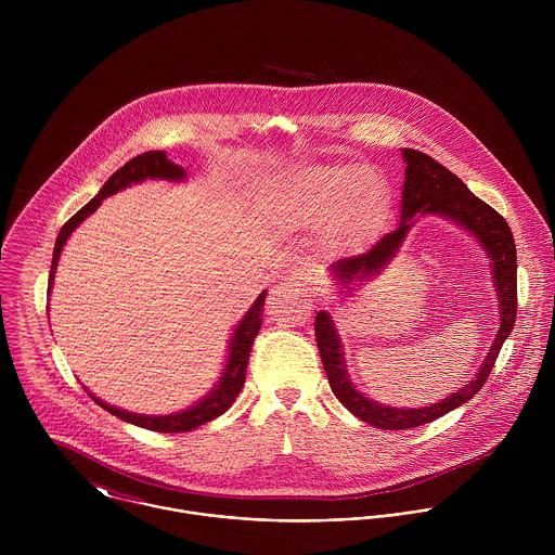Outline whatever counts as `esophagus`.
Masks as SVG:
<instances>
[{"instance_id": "obj_1", "label": "esophagus", "mask_w": 555, "mask_h": 555, "mask_svg": "<svg viewBox=\"0 0 555 555\" xmlns=\"http://www.w3.org/2000/svg\"><path fill=\"white\" fill-rule=\"evenodd\" d=\"M280 293H301V295H308V297H314L317 293V284H314V278L304 271V269H297V271H291L286 273L278 286H275Z\"/></svg>"}]
</instances>
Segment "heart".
<instances>
[{"instance_id": "obj_1", "label": "heart", "mask_w": 555, "mask_h": 555, "mask_svg": "<svg viewBox=\"0 0 555 555\" xmlns=\"http://www.w3.org/2000/svg\"><path fill=\"white\" fill-rule=\"evenodd\" d=\"M267 216L288 229L318 227L326 220L328 241L357 247L372 235L383 211L380 188L365 168L299 166L278 177L264 198Z\"/></svg>"}]
</instances>
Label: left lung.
Listing matches in <instances>:
<instances>
[{
	"mask_svg": "<svg viewBox=\"0 0 555 555\" xmlns=\"http://www.w3.org/2000/svg\"><path fill=\"white\" fill-rule=\"evenodd\" d=\"M401 159L405 164V179L401 190L399 224L393 233L380 238L370 251L354 258H341L328 267L335 280L333 284L339 286V295H350L359 291V286L380 275L399 254V247L421 218H442L466 231L489 258L500 322L489 352L468 385L436 403H427L421 408H397L380 403L357 389L348 374L344 341L339 337L333 314L320 310L314 326L318 350L331 391L357 418L378 429L418 427L470 401L493 370L498 352L508 339L517 317V249L504 218L475 196L457 175L447 170L440 162L429 158L427 154H421L416 150H401Z\"/></svg>",
	"mask_w": 555,
	"mask_h": 555,
	"instance_id": "8db88e82",
	"label": "left lung"
}]
</instances>
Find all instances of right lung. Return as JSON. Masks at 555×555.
<instances>
[{
	"instance_id": "obj_1",
	"label": "right lung",
	"mask_w": 555,
	"mask_h": 555,
	"mask_svg": "<svg viewBox=\"0 0 555 555\" xmlns=\"http://www.w3.org/2000/svg\"><path fill=\"white\" fill-rule=\"evenodd\" d=\"M143 181L185 183L188 175L179 164H175L172 159L166 156V152H147L143 156H137V158L130 159L128 164H124L115 175H111L108 181L100 188V192L80 211H77L64 224V229L60 231L57 241H55V249H53V264H51V275H49V295L53 291V280H55V271H57L62 249H64V245H66L70 235L102 205L104 198H108V196H113V194H117V192H121V190H126L134 183H143ZM264 297H267V291H262L254 299L249 310L238 318L237 324L233 326L229 346H227V357H224L227 361H224V370H222L218 383L198 401H194L192 405H188L183 410H177V412H168V414H139V412H130V410L111 405L108 401H102L100 397L93 396L87 387H85V391L98 405H102L106 412L115 414L117 418H121L126 423H132L137 427L159 431V434L190 431V429H196V427L214 421L216 416L224 414L233 405L238 391L243 389L249 350H251L254 337L258 335V328L262 324Z\"/></svg>"
}]
</instances>
